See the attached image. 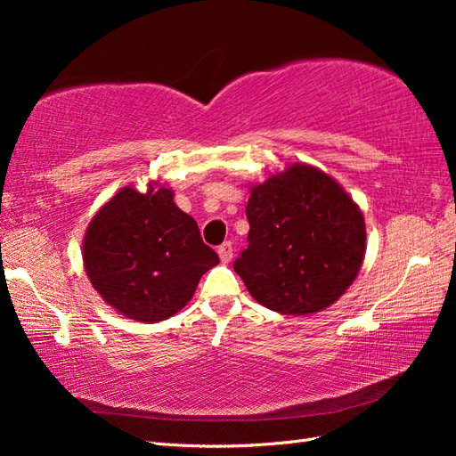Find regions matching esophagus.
<instances>
[{"label": "esophagus", "mask_w": 456, "mask_h": 456, "mask_svg": "<svg viewBox=\"0 0 456 456\" xmlns=\"http://www.w3.org/2000/svg\"><path fill=\"white\" fill-rule=\"evenodd\" d=\"M217 255L221 258V263H229L231 258H233V245L231 243H223L219 248H217Z\"/></svg>", "instance_id": "34e87169"}]
</instances>
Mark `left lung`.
Returning a JSON list of instances; mask_svg holds the SVG:
<instances>
[{
  "instance_id": "left-lung-1",
  "label": "left lung",
  "mask_w": 456,
  "mask_h": 456,
  "mask_svg": "<svg viewBox=\"0 0 456 456\" xmlns=\"http://www.w3.org/2000/svg\"><path fill=\"white\" fill-rule=\"evenodd\" d=\"M247 219L248 247L233 268L248 294L273 312H322L362 266V211L341 183L309 164H292L250 188Z\"/></svg>"
}]
</instances>
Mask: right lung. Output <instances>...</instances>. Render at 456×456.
<instances>
[{
    "instance_id": "obj_1",
    "label": "right lung",
    "mask_w": 456,
    "mask_h": 456,
    "mask_svg": "<svg viewBox=\"0 0 456 456\" xmlns=\"http://www.w3.org/2000/svg\"><path fill=\"white\" fill-rule=\"evenodd\" d=\"M82 256L103 302L142 323L178 314L200 278L219 265L198 223L157 182L144 193L131 186L115 193L86 229Z\"/></svg>"
}]
</instances>
